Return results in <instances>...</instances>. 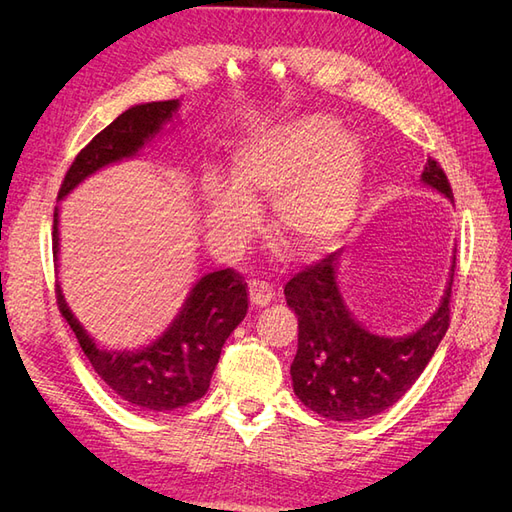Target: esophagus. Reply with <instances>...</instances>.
Returning a JSON list of instances; mask_svg holds the SVG:
<instances>
[{"label":"esophagus","mask_w":512,"mask_h":512,"mask_svg":"<svg viewBox=\"0 0 512 512\" xmlns=\"http://www.w3.org/2000/svg\"><path fill=\"white\" fill-rule=\"evenodd\" d=\"M273 294H275V290L269 282H265V280H252L250 282V301H252V305H256V307L269 305L271 299H273Z\"/></svg>","instance_id":"1"}]
</instances>
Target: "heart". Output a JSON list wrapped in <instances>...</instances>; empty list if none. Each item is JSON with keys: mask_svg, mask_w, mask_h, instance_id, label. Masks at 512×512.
<instances>
[{"mask_svg": "<svg viewBox=\"0 0 512 512\" xmlns=\"http://www.w3.org/2000/svg\"><path fill=\"white\" fill-rule=\"evenodd\" d=\"M363 190V151L327 117L284 123L243 141L228 179L200 183L215 237H239L256 224V203L273 198V228L286 250L322 256L354 222Z\"/></svg>", "mask_w": 512, "mask_h": 512, "instance_id": "1", "label": "heart"}]
</instances>
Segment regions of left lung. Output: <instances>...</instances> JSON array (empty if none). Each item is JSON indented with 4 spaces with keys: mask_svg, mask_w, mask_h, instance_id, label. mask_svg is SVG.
<instances>
[{
    "mask_svg": "<svg viewBox=\"0 0 512 512\" xmlns=\"http://www.w3.org/2000/svg\"><path fill=\"white\" fill-rule=\"evenodd\" d=\"M423 183L453 200L451 183L427 160ZM339 252L299 271L286 284L288 307L299 316V346L290 365L294 395L331 421H363L391 408L423 374L451 324V280L440 307L421 329L404 337L369 333L356 322L337 284Z\"/></svg>",
    "mask_w": 512,
    "mask_h": 512,
    "instance_id": "8db88e82",
    "label": "left lung"
}]
</instances>
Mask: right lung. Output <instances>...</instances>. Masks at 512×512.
Returning a JSON list of instances; mask_svg holds the SVG:
<instances>
[{
  "label": "right lung",
  "mask_w": 512,
  "mask_h": 512,
  "mask_svg": "<svg viewBox=\"0 0 512 512\" xmlns=\"http://www.w3.org/2000/svg\"><path fill=\"white\" fill-rule=\"evenodd\" d=\"M177 100L136 104L91 138L61 181L57 198L68 196L96 170L136 156L177 113ZM59 209L53 213V258L59 252ZM57 307L74 331L96 374L132 406L166 412L192 404L207 389L222 346L247 314V284L232 269L207 273L194 284L173 324L143 350L113 352L91 339L55 284Z\"/></svg>",
  "instance_id": "right-lung-1"
}]
</instances>
